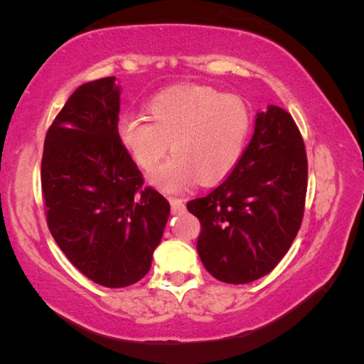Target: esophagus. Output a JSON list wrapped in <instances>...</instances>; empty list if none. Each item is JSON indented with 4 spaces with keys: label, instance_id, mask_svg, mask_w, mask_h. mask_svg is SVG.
<instances>
[{
    "label": "esophagus",
    "instance_id": "obj_1",
    "mask_svg": "<svg viewBox=\"0 0 364 364\" xmlns=\"http://www.w3.org/2000/svg\"><path fill=\"white\" fill-rule=\"evenodd\" d=\"M168 202H170V207H171V212L173 213H180L184 212V202L180 197H168Z\"/></svg>",
    "mask_w": 364,
    "mask_h": 364
}]
</instances>
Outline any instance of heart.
I'll return each mask as SVG.
<instances>
[{"label": "heart", "mask_w": 364, "mask_h": 364, "mask_svg": "<svg viewBox=\"0 0 364 364\" xmlns=\"http://www.w3.org/2000/svg\"><path fill=\"white\" fill-rule=\"evenodd\" d=\"M147 116L123 115L119 136L146 171L157 167L170 143L173 156L151 175V183L167 193L186 189L197 180H223L241 160L250 132V112L241 97L200 85L157 95Z\"/></svg>", "instance_id": "b5f03b06"}]
</instances>
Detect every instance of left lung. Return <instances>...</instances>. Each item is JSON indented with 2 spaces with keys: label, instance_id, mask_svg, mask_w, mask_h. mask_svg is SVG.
Returning a JSON list of instances; mask_svg holds the SVG:
<instances>
[{
  "label": "left lung",
  "instance_id": "8db88e82",
  "mask_svg": "<svg viewBox=\"0 0 364 364\" xmlns=\"http://www.w3.org/2000/svg\"><path fill=\"white\" fill-rule=\"evenodd\" d=\"M308 162L292 115L278 106L257 114L255 130L226 180L188 202L200 221L197 252L213 278L247 284L287 254L305 210Z\"/></svg>",
  "mask_w": 364,
  "mask_h": 364
}]
</instances>
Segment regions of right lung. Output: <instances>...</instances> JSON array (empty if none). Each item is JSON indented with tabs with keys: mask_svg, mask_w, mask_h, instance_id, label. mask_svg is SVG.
Instances as JSON below:
<instances>
[{
	"mask_svg": "<svg viewBox=\"0 0 364 364\" xmlns=\"http://www.w3.org/2000/svg\"><path fill=\"white\" fill-rule=\"evenodd\" d=\"M115 77L73 91L51 123L41 159L48 228L80 273L104 287L144 278L170 215L119 136Z\"/></svg>",
	"mask_w": 364,
	"mask_h": 364,
	"instance_id": "right-lung-1",
	"label": "right lung"
}]
</instances>
